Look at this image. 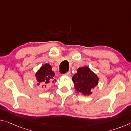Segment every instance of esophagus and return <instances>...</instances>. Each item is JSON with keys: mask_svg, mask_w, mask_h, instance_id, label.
<instances>
[{"mask_svg": "<svg viewBox=\"0 0 131 131\" xmlns=\"http://www.w3.org/2000/svg\"><path fill=\"white\" fill-rule=\"evenodd\" d=\"M64 75H65V76H70V75H71V74H70V73L69 72H68L64 74Z\"/></svg>", "mask_w": 131, "mask_h": 131, "instance_id": "obj_1", "label": "esophagus"}]
</instances>
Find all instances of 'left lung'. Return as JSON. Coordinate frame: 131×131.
Instances as JSON below:
<instances>
[{
    "label": "left lung",
    "instance_id": "8db88e82",
    "mask_svg": "<svg viewBox=\"0 0 131 131\" xmlns=\"http://www.w3.org/2000/svg\"><path fill=\"white\" fill-rule=\"evenodd\" d=\"M74 88L77 92L89 96L91 90L98 84V77L88 66L78 68L77 73L72 77Z\"/></svg>",
    "mask_w": 131,
    "mask_h": 131
}]
</instances>
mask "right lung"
Wrapping results in <instances>:
<instances>
[{
    "label": "right lung",
    "mask_w": 131,
    "mask_h": 131,
    "mask_svg": "<svg viewBox=\"0 0 131 131\" xmlns=\"http://www.w3.org/2000/svg\"><path fill=\"white\" fill-rule=\"evenodd\" d=\"M35 76L38 82V83L37 84V85L44 84V85L42 86V87H46L50 82H52L53 83L54 81H56L55 80H54L55 73L52 70L51 66L48 63H46L42 66L37 70Z\"/></svg>",
    "instance_id": "right-lung-1"
}]
</instances>
